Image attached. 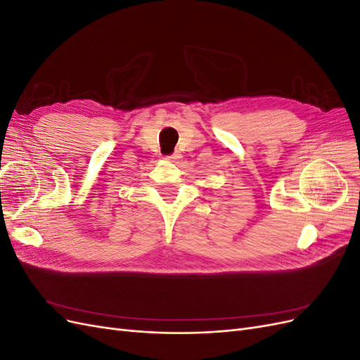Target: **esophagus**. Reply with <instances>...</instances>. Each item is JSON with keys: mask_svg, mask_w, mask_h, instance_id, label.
<instances>
[{"mask_svg": "<svg viewBox=\"0 0 360 360\" xmlns=\"http://www.w3.org/2000/svg\"><path fill=\"white\" fill-rule=\"evenodd\" d=\"M165 159H167V160H169V162H176V160H179V159H180V156H179V155H171V156H167Z\"/></svg>", "mask_w": 360, "mask_h": 360, "instance_id": "1", "label": "esophagus"}]
</instances>
